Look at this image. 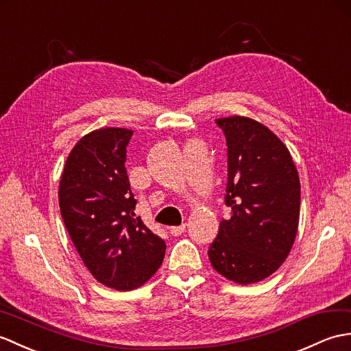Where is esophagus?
<instances>
[{
  "label": "esophagus",
  "instance_id": "obj_1",
  "mask_svg": "<svg viewBox=\"0 0 351 351\" xmlns=\"http://www.w3.org/2000/svg\"><path fill=\"white\" fill-rule=\"evenodd\" d=\"M184 230H186V223H182V225H178V227H171L169 232L173 236H180L182 232H184Z\"/></svg>",
  "mask_w": 351,
  "mask_h": 351
}]
</instances>
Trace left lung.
<instances>
[{"label": "left lung", "mask_w": 351, "mask_h": 351, "mask_svg": "<svg viewBox=\"0 0 351 351\" xmlns=\"http://www.w3.org/2000/svg\"><path fill=\"white\" fill-rule=\"evenodd\" d=\"M228 147V183L219 234L208 249L213 269L230 281L260 282L281 267L299 227L300 182L287 145L249 117L217 119Z\"/></svg>", "instance_id": "1"}]
</instances>
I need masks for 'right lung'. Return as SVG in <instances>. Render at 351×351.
<instances>
[{"mask_svg":"<svg viewBox=\"0 0 351 351\" xmlns=\"http://www.w3.org/2000/svg\"><path fill=\"white\" fill-rule=\"evenodd\" d=\"M134 130L102 128L69 153L60 178V212L85 267L119 291L144 285L165 256V241L135 217L126 145Z\"/></svg>","mask_w":351,"mask_h":351,"instance_id":"1","label":"right lung"}]
</instances>
